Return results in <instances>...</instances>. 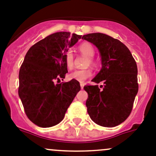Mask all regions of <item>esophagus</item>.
Here are the masks:
<instances>
[{
  "label": "esophagus",
  "instance_id": "34e87169",
  "mask_svg": "<svg viewBox=\"0 0 156 156\" xmlns=\"http://www.w3.org/2000/svg\"><path fill=\"white\" fill-rule=\"evenodd\" d=\"M84 86H85L84 83H80V87H81V89H83V87H84Z\"/></svg>",
  "mask_w": 156,
  "mask_h": 156
}]
</instances>
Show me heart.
<instances>
[{
  "label": "heart",
  "instance_id": "1",
  "mask_svg": "<svg viewBox=\"0 0 156 156\" xmlns=\"http://www.w3.org/2000/svg\"><path fill=\"white\" fill-rule=\"evenodd\" d=\"M79 51L80 53L84 56L87 57L88 59L86 61V65H94V61L92 57L95 55V49L93 46L89 42H83L79 46ZM65 63L67 67L69 69H71L73 66V55L71 51H68L65 55ZM92 74V72L90 69H84V70H76L72 72L70 74V78L71 80H75L76 81L83 83L85 80L90 77Z\"/></svg>",
  "mask_w": 156,
  "mask_h": 156
}]
</instances>
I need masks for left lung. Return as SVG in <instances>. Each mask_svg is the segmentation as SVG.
I'll list each match as a JSON object with an SVG mask.
<instances>
[{
  "label": "left lung",
  "mask_w": 156,
  "mask_h": 156,
  "mask_svg": "<svg viewBox=\"0 0 156 156\" xmlns=\"http://www.w3.org/2000/svg\"><path fill=\"white\" fill-rule=\"evenodd\" d=\"M82 38L92 43L101 57V68L92 81L104 83V86L83 88L88 93V114L102 127L119 125L130 115L138 92L136 63L127 46L116 38L103 33L87 34Z\"/></svg>",
  "instance_id": "8db88e82"
}]
</instances>
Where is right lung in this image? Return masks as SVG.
<instances>
[{
  "label": "right lung",
  "mask_w": 156,
  "mask_h": 156,
  "mask_svg": "<svg viewBox=\"0 0 156 156\" xmlns=\"http://www.w3.org/2000/svg\"><path fill=\"white\" fill-rule=\"evenodd\" d=\"M82 35L67 32L49 35L26 53L19 73L18 93L28 118L41 127L59 124L80 90L78 81L56 83L67 73L65 55Z\"/></svg>",
  "instance_id": "obj_1"
}]
</instances>
